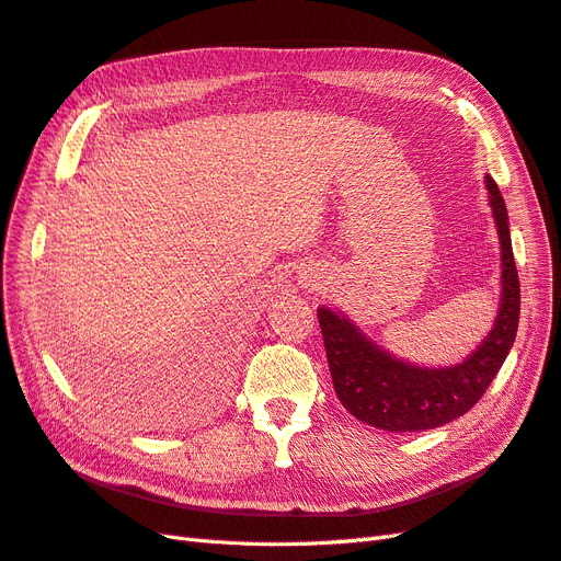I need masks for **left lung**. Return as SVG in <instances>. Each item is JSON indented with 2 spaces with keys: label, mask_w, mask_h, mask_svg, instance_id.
I'll use <instances>...</instances> for the list:
<instances>
[{
  "label": "left lung",
  "mask_w": 561,
  "mask_h": 561,
  "mask_svg": "<svg viewBox=\"0 0 561 561\" xmlns=\"http://www.w3.org/2000/svg\"><path fill=\"white\" fill-rule=\"evenodd\" d=\"M502 247V304L493 332L462 365L424 369L400 363L367 341L341 314L320 308L318 320L334 391L353 417L383 431H424L462 417L479 403L512 348L519 327V275L512 253L507 206L485 178Z\"/></svg>",
  "instance_id": "left-lung-1"
}]
</instances>
